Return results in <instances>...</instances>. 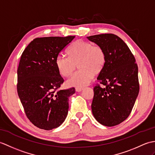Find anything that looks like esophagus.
<instances>
[{"label": "esophagus", "instance_id": "34e87169", "mask_svg": "<svg viewBox=\"0 0 155 155\" xmlns=\"http://www.w3.org/2000/svg\"><path fill=\"white\" fill-rule=\"evenodd\" d=\"M82 89H83V88H82V87H76L75 88V91L79 92H81L82 91Z\"/></svg>", "mask_w": 155, "mask_h": 155}]
</instances>
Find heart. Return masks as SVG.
Wrapping results in <instances>:
<instances>
[{"label":"heart","instance_id":"obj_1","mask_svg":"<svg viewBox=\"0 0 155 155\" xmlns=\"http://www.w3.org/2000/svg\"><path fill=\"white\" fill-rule=\"evenodd\" d=\"M68 57L58 56L56 66L59 73L68 77L76 69H80L68 79L67 83L71 86H83L91 81L94 74H100L104 69L106 57L100 46L93 45L89 42L75 41L68 49Z\"/></svg>","mask_w":155,"mask_h":155}]
</instances>
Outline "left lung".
<instances>
[{
  "label": "left lung",
  "mask_w": 155,
  "mask_h": 155,
  "mask_svg": "<svg viewBox=\"0 0 155 155\" xmlns=\"http://www.w3.org/2000/svg\"><path fill=\"white\" fill-rule=\"evenodd\" d=\"M87 39L100 46L106 53V64L97 80L106 86L94 88L91 108L97 121L112 127L126 120L139 91L138 67L126 44L112 34H99Z\"/></svg>",
  "instance_id": "left-lung-1"
}]
</instances>
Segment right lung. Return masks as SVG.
<instances>
[{"label": "right lung", "instance_id": "1", "mask_svg": "<svg viewBox=\"0 0 155 155\" xmlns=\"http://www.w3.org/2000/svg\"><path fill=\"white\" fill-rule=\"evenodd\" d=\"M75 38H35L25 49L18 68V94L28 118L45 130L59 127L69 111L74 88L58 90L63 83L56 66L59 53Z\"/></svg>", "mask_w": 155, "mask_h": 155}]
</instances>
